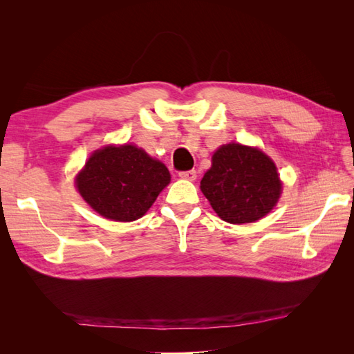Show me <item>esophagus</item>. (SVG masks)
I'll list each match as a JSON object with an SVG mask.
<instances>
[{
  "instance_id": "esophagus-1",
  "label": "esophagus",
  "mask_w": 354,
  "mask_h": 354,
  "mask_svg": "<svg viewBox=\"0 0 354 354\" xmlns=\"http://www.w3.org/2000/svg\"><path fill=\"white\" fill-rule=\"evenodd\" d=\"M180 178H185V180H195L196 178V171L195 169H189V171H180L178 173Z\"/></svg>"
}]
</instances>
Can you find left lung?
<instances>
[{
    "instance_id": "8db88e82",
    "label": "left lung",
    "mask_w": 354,
    "mask_h": 354,
    "mask_svg": "<svg viewBox=\"0 0 354 354\" xmlns=\"http://www.w3.org/2000/svg\"><path fill=\"white\" fill-rule=\"evenodd\" d=\"M201 190L218 217L232 224L252 223L270 212L282 183L273 160L255 147L230 143L212 155Z\"/></svg>"
}]
</instances>
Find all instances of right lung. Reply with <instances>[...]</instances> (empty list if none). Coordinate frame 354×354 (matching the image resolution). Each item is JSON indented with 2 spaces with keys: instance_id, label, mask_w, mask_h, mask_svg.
I'll use <instances>...</instances> for the list:
<instances>
[{
  "instance_id": "1",
  "label": "right lung",
  "mask_w": 354,
  "mask_h": 354,
  "mask_svg": "<svg viewBox=\"0 0 354 354\" xmlns=\"http://www.w3.org/2000/svg\"><path fill=\"white\" fill-rule=\"evenodd\" d=\"M169 171L133 145L106 146L94 152L77 176L81 196L113 221L143 217L169 183Z\"/></svg>"
}]
</instances>
